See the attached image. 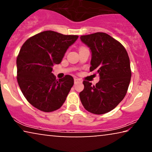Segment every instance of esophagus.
I'll list each match as a JSON object with an SVG mask.
<instances>
[{
  "label": "esophagus",
  "mask_w": 152,
  "mask_h": 152,
  "mask_svg": "<svg viewBox=\"0 0 152 152\" xmlns=\"http://www.w3.org/2000/svg\"><path fill=\"white\" fill-rule=\"evenodd\" d=\"M74 82H75V84H76V83H77V82H82V80H81L80 79L75 78L74 79Z\"/></svg>",
  "instance_id": "1"
}]
</instances>
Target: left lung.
Segmentation results:
<instances>
[{"mask_svg": "<svg viewBox=\"0 0 152 152\" xmlns=\"http://www.w3.org/2000/svg\"><path fill=\"white\" fill-rule=\"evenodd\" d=\"M80 39L92 53L90 71L99 75L95 86L83 82L84 88L80 93V100L90 113H108L117 107L127 92L132 77L127 52L119 41L104 32L83 35Z\"/></svg>", "mask_w": 152, "mask_h": 152, "instance_id": "left-lung-1", "label": "left lung"}]
</instances>
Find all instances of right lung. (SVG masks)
<instances>
[{"instance_id": "right-lung-1", "label": "right lung", "mask_w": 152, "mask_h": 152, "mask_svg": "<svg viewBox=\"0 0 152 152\" xmlns=\"http://www.w3.org/2000/svg\"><path fill=\"white\" fill-rule=\"evenodd\" d=\"M78 39L48 30L29 38L16 59L17 82L29 103L44 112L56 111L63 105L74 84L66 75L57 80L53 66L61 63L66 50Z\"/></svg>"}]
</instances>
